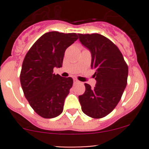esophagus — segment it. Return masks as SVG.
I'll use <instances>...</instances> for the list:
<instances>
[{
    "instance_id": "1",
    "label": "esophagus",
    "mask_w": 149,
    "mask_h": 149,
    "mask_svg": "<svg viewBox=\"0 0 149 149\" xmlns=\"http://www.w3.org/2000/svg\"><path fill=\"white\" fill-rule=\"evenodd\" d=\"M79 81L77 80V79H73V84H79Z\"/></svg>"
}]
</instances>
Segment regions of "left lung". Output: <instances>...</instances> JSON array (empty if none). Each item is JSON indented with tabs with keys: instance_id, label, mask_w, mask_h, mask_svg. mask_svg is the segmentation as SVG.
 I'll list each match as a JSON object with an SVG mask.
<instances>
[{
	"instance_id": "8db88e82",
	"label": "left lung",
	"mask_w": 149,
	"mask_h": 149,
	"mask_svg": "<svg viewBox=\"0 0 149 149\" xmlns=\"http://www.w3.org/2000/svg\"><path fill=\"white\" fill-rule=\"evenodd\" d=\"M79 41L90 51L91 69L97 81L91 88L85 84L86 91L79 96L84 114L102 118L110 113L120 100L127 85L128 67L118 47L100 34H78Z\"/></svg>"
}]
</instances>
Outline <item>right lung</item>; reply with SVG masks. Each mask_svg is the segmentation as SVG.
Wrapping results in <instances>:
<instances>
[{
	"instance_id": "1",
	"label": "right lung",
	"mask_w": 149,
	"mask_h": 149,
	"mask_svg": "<svg viewBox=\"0 0 149 149\" xmlns=\"http://www.w3.org/2000/svg\"><path fill=\"white\" fill-rule=\"evenodd\" d=\"M77 40L76 33L49 31L36 41L25 56L21 85L30 106L42 118H55L63 110L73 79L55 75L53 68L62 67L65 49Z\"/></svg>"
}]
</instances>
